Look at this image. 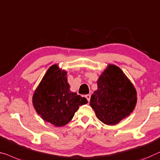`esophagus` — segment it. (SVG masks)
I'll list each match as a JSON object with an SVG mask.
<instances>
[{"instance_id": "esophagus-1", "label": "esophagus", "mask_w": 160, "mask_h": 160, "mask_svg": "<svg viewBox=\"0 0 160 160\" xmlns=\"http://www.w3.org/2000/svg\"><path fill=\"white\" fill-rule=\"evenodd\" d=\"M85 97L87 98V99L88 100V102H89V101H90V99H91V95H89V94H87L85 96Z\"/></svg>"}]
</instances>
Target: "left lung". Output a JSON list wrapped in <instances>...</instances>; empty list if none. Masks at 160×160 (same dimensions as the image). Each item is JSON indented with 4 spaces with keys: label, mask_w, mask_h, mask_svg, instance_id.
<instances>
[{
    "label": "left lung",
    "mask_w": 160,
    "mask_h": 160,
    "mask_svg": "<svg viewBox=\"0 0 160 160\" xmlns=\"http://www.w3.org/2000/svg\"><path fill=\"white\" fill-rule=\"evenodd\" d=\"M137 100L136 89L127 76L118 66L109 64L97 81L90 106L101 122L114 125L129 116Z\"/></svg>",
    "instance_id": "1"
}]
</instances>
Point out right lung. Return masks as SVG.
Here are the masks:
<instances>
[{"instance_id": "1", "label": "right lung", "mask_w": 160, "mask_h": 160, "mask_svg": "<svg viewBox=\"0 0 160 160\" xmlns=\"http://www.w3.org/2000/svg\"><path fill=\"white\" fill-rule=\"evenodd\" d=\"M67 72L52 65L45 73L33 96L36 112L55 127H63L74 116L79 106L87 104V99L70 91Z\"/></svg>"}]
</instances>
